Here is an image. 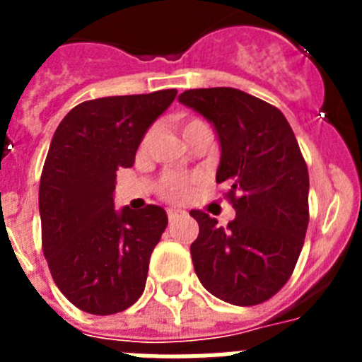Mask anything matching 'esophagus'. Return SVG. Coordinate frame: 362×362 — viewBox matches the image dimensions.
<instances>
[{
  "instance_id": "esophagus-1",
  "label": "esophagus",
  "mask_w": 362,
  "mask_h": 362,
  "mask_svg": "<svg viewBox=\"0 0 362 362\" xmlns=\"http://www.w3.org/2000/svg\"><path fill=\"white\" fill-rule=\"evenodd\" d=\"M166 216H168V219H170V221H174V219H177V217L185 216V210H181V209H168V210H166Z\"/></svg>"
}]
</instances>
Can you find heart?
<instances>
[{
    "instance_id": "heart-1",
    "label": "heart",
    "mask_w": 362,
    "mask_h": 362,
    "mask_svg": "<svg viewBox=\"0 0 362 362\" xmlns=\"http://www.w3.org/2000/svg\"><path fill=\"white\" fill-rule=\"evenodd\" d=\"M197 124H203V121L196 119V117L181 121V129H183L185 136H187L192 129H196ZM150 139H152V130H148V132L143 136L141 148H145V146L148 145ZM197 181H199V179H197L196 175L168 172V174H165L161 179H159V187H158L159 196H161L163 199L170 201V203H181V201L190 197V194L194 192V188H196Z\"/></svg>"
}]
</instances>
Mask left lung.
<instances>
[{
    "mask_svg": "<svg viewBox=\"0 0 362 362\" xmlns=\"http://www.w3.org/2000/svg\"><path fill=\"white\" fill-rule=\"evenodd\" d=\"M179 101L214 124L221 143L217 183L235 219L226 226L201 210L190 246L201 284L230 305H261L283 288L308 228V166L283 112L238 88H194Z\"/></svg>",
    "mask_w": 362,
    "mask_h": 362,
    "instance_id": "obj_1",
    "label": "left lung"
}]
</instances>
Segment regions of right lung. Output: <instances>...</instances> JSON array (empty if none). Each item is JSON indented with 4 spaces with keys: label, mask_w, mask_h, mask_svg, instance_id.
I'll return each instance as SVG.
<instances>
[{
    "label": "right lung",
    "mask_w": 362,
    "mask_h": 362,
    "mask_svg": "<svg viewBox=\"0 0 362 362\" xmlns=\"http://www.w3.org/2000/svg\"><path fill=\"white\" fill-rule=\"evenodd\" d=\"M175 95L168 88L83 101L54 132L40 181L41 246L57 288L83 312H123L145 290L168 217L158 204L117 214L116 172L134 165L145 132Z\"/></svg>",
    "instance_id": "right-lung-1"
}]
</instances>
